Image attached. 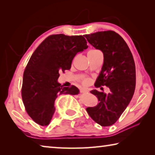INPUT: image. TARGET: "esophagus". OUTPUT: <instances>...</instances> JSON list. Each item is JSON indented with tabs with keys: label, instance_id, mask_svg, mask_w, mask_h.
I'll return each mask as SVG.
<instances>
[{
	"label": "esophagus",
	"instance_id": "1",
	"mask_svg": "<svg viewBox=\"0 0 155 155\" xmlns=\"http://www.w3.org/2000/svg\"><path fill=\"white\" fill-rule=\"evenodd\" d=\"M88 90H85V89H81L80 90V92L81 93H87V92H88Z\"/></svg>",
	"mask_w": 155,
	"mask_h": 155
}]
</instances>
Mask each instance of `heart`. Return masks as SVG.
Segmentation results:
<instances>
[{
	"mask_svg": "<svg viewBox=\"0 0 155 155\" xmlns=\"http://www.w3.org/2000/svg\"><path fill=\"white\" fill-rule=\"evenodd\" d=\"M98 52V51H96V50H91V51H89L88 53H91V52ZM82 83L83 85H87V84L90 83V79L89 78H84L82 81Z\"/></svg>",
	"mask_w": 155,
	"mask_h": 155,
	"instance_id": "obj_1",
	"label": "heart"
}]
</instances>
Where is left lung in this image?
<instances>
[{"mask_svg":"<svg viewBox=\"0 0 155 155\" xmlns=\"http://www.w3.org/2000/svg\"><path fill=\"white\" fill-rule=\"evenodd\" d=\"M88 42L103 52L104 63L95 86L105 85L107 94L90 91L98 99L96 107H87L90 116L102 127L115 124L127 108L134 94L135 65L133 54L121 36L114 31H98L85 35Z\"/></svg>","mask_w":155,"mask_h":155,"instance_id":"left-lung-1","label":"left lung"}]
</instances>
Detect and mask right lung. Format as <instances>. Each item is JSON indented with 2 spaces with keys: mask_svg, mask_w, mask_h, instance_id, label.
Returning a JSON list of instances; mask_svg holds the SVG:
<instances>
[{
  "mask_svg": "<svg viewBox=\"0 0 155 155\" xmlns=\"http://www.w3.org/2000/svg\"><path fill=\"white\" fill-rule=\"evenodd\" d=\"M87 47L82 35L56 34L46 38L34 51L25 70L21 91L26 111L37 124H49L58 95L79 92L74 85L63 87L57 79L60 72L70 69L76 54Z\"/></svg>",
  "mask_w": 155,
  "mask_h": 155,
  "instance_id": "add662e5",
  "label": "right lung"
}]
</instances>
